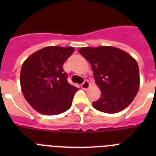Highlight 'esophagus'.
<instances>
[{
    "label": "esophagus",
    "instance_id": "obj_1",
    "mask_svg": "<svg viewBox=\"0 0 156 156\" xmlns=\"http://www.w3.org/2000/svg\"><path fill=\"white\" fill-rule=\"evenodd\" d=\"M89 86H90V84H89V82H88L87 80H85L83 83V84L81 85V87L83 88V90H87V89L89 87Z\"/></svg>",
    "mask_w": 156,
    "mask_h": 156
}]
</instances>
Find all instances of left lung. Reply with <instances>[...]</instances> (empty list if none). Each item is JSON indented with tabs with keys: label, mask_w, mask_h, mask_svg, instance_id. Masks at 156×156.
I'll return each mask as SVG.
<instances>
[{
	"label": "left lung",
	"mask_w": 156,
	"mask_h": 156,
	"mask_svg": "<svg viewBox=\"0 0 156 156\" xmlns=\"http://www.w3.org/2000/svg\"><path fill=\"white\" fill-rule=\"evenodd\" d=\"M91 66L101 96L93 107L105 113H116L128 107L139 89L137 61L117 48L85 47L78 50Z\"/></svg>",
	"instance_id": "8db88e82"
}]
</instances>
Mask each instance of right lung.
Segmentation results:
<instances>
[{
  "mask_svg": "<svg viewBox=\"0 0 156 156\" xmlns=\"http://www.w3.org/2000/svg\"><path fill=\"white\" fill-rule=\"evenodd\" d=\"M73 48L50 46L30 55L23 64L20 84L29 104L43 115H57L72 105L78 88L67 81L64 62Z\"/></svg>",
  "mask_w": 156,
  "mask_h": 156,
  "instance_id": "obj_1",
  "label": "right lung"
}]
</instances>
